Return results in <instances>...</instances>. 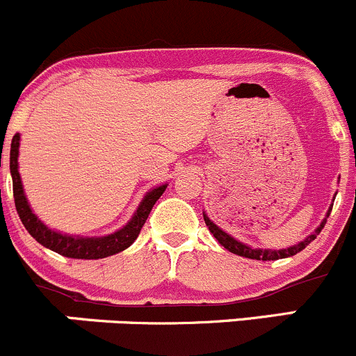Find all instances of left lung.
Masks as SVG:
<instances>
[{
    "label": "left lung",
    "mask_w": 356,
    "mask_h": 356,
    "mask_svg": "<svg viewBox=\"0 0 356 356\" xmlns=\"http://www.w3.org/2000/svg\"><path fill=\"white\" fill-rule=\"evenodd\" d=\"M331 209L332 208H329V213H331ZM329 213H327V216H329ZM203 216H204V223H207L208 230L211 232L213 237H215L216 241H218L223 247H225L227 250L237 254V256L249 257V259H257V261H275V259H283V257L295 256V254L300 252L302 249H305V247L309 245L310 242H312L314 238H316L317 235L321 234V230H323L324 225H326V220H324V222L321 223V227L317 228V230L314 232L310 237H307L304 242H300V244H297L293 247H288V249H282V250H263V249H250V247L241 244V242H237L235 238H232L230 235H227L225 232L222 230V228L216 227L215 223H213L207 215H203Z\"/></svg>",
    "instance_id": "8db88e82"
}]
</instances>
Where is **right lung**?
<instances>
[{"label": "right lung", "instance_id": "obj_1", "mask_svg": "<svg viewBox=\"0 0 356 356\" xmlns=\"http://www.w3.org/2000/svg\"><path fill=\"white\" fill-rule=\"evenodd\" d=\"M18 147H20V134H15L11 140L10 149V172L11 179H13V197H15V208H17L18 216H20L22 223L27 228V232L35 238L39 244H42L47 249L54 250V252L61 254L65 257H74V259H102V257L112 256L121 250L128 249V247L136 241L140 235L141 228L147 222L149 211H152L153 204L156 203L160 196L163 194L167 186H160V188L149 191L141 201L140 208L134 213L131 222L115 234L107 235V237H97V238H83V237H70V235L58 234L47 228L37 216L33 215L30 209L27 200H25L24 188H22L20 174H18Z\"/></svg>", "mask_w": 356, "mask_h": 356}]
</instances>
